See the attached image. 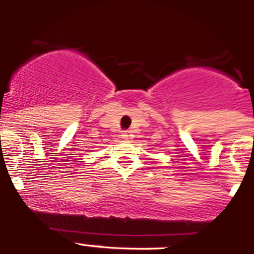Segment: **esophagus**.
<instances>
[{
	"label": "esophagus",
	"mask_w": 254,
	"mask_h": 254,
	"mask_svg": "<svg viewBox=\"0 0 254 254\" xmlns=\"http://www.w3.org/2000/svg\"><path fill=\"white\" fill-rule=\"evenodd\" d=\"M132 136H134V135H132V132L130 131V130H124L122 134V137L124 140H131Z\"/></svg>",
	"instance_id": "1"
}]
</instances>
